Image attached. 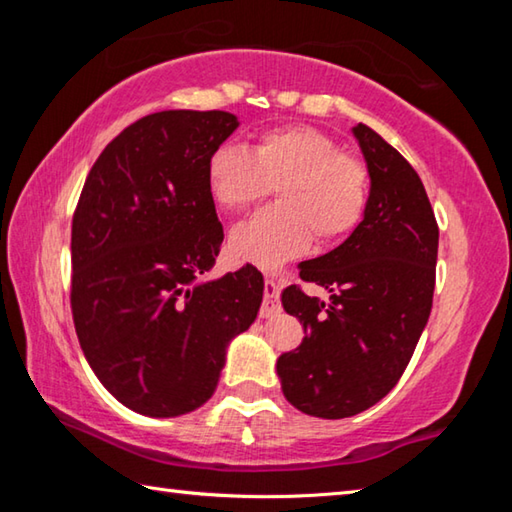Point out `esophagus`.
Instances as JSON below:
<instances>
[{
	"label": "esophagus",
	"instance_id": "34e87169",
	"mask_svg": "<svg viewBox=\"0 0 512 512\" xmlns=\"http://www.w3.org/2000/svg\"><path fill=\"white\" fill-rule=\"evenodd\" d=\"M275 314H280V298H277V284L271 280V277H266V282H264V302H262V311H259V316L271 318Z\"/></svg>",
	"mask_w": 512,
	"mask_h": 512
}]
</instances>
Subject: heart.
I'll return each mask as SVG.
<instances>
[{
  "label": "heart",
  "instance_id": "1",
  "mask_svg": "<svg viewBox=\"0 0 512 512\" xmlns=\"http://www.w3.org/2000/svg\"><path fill=\"white\" fill-rule=\"evenodd\" d=\"M280 205L232 232L230 250L275 268L305 253L311 237L336 241L357 228L368 207V169L311 126H284L257 137L253 153L223 144L207 160V189L223 212L237 214L273 192Z\"/></svg>",
  "mask_w": 512,
  "mask_h": 512
}]
</instances>
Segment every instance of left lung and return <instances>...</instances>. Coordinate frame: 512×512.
<instances>
[{
	"label": "left lung",
	"mask_w": 512,
	"mask_h": 512,
	"mask_svg": "<svg viewBox=\"0 0 512 512\" xmlns=\"http://www.w3.org/2000/svg\"><path fill=\"white\" fill-rule=\"evenodd\" d=\"M370 192L352 235L302 262L300 277L329 293L282 291V307L305 327L277 359L282 393L298 411L341 420L377 404L409 366L427 325L436 284L438 225L418 173L372 128L352 126Z\"/></svg>",
	"instance_id": "obj_1"
}]
</instances>
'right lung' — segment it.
<instances>
[{"label": "right lung", "mask_w": 512, "mask_h": 512, "mask_svg": "<svg viewBox=\"0 0 512 512\" xmlns=\"http://www.w3.org/2000/svg\"><path fill=\"white\" fill-rule=\"evenodd\" d=\"M239 128L223 110H162L112 140L72 223V314L94 375L126 409L178 418L216 391L255 323L264 275L207 277L223 225L207 160Z\"/></svg>", "instance_id": "obj_1"}]
</instances>
